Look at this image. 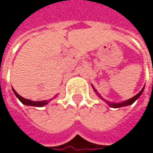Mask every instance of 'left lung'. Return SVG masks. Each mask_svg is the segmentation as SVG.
Returning a JSON list of instances; mask_svg holds the SVG:
<instances>
[{
  "label": "left lung",
  "instance_id": "obj_1",
  "mask_svg": "<svg viewBox=\"0 0 153 153\" xmlns=\"http://www.w3.org/2000/svg\"><path fill=\"white\" fill-rule=\"evenodd\" d=\"M95 91H96V89H95ZM143 89L138 93L137 95H136L135 97H133L132 98H130V99H128V100H127V101H125V102H122V103H120V104H113V103H109V102H107V104L110 105V106L113 107V108H120V107H122V106H126V105H132L137 99L138 97L141 96V94L143 93ZM99 97H101L100 96H99Z\"/></svg>",
  "mask_w": 153,
  "mask_h": 153
}]
</instances>
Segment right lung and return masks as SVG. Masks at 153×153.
<instances>
[{"label": "right lung", "mask_w": 153, "mask_h": 153, "mask_svg": "<svg viewBox=\"0 0 153 153\" xmlns=\"http://www.w3.org/2000/svg\"><path fill=\"white\" fill-rule=\"evenodd\" d=\"M13 92L15 93V95L16 96V97L20 100V102H21L22 104L25 105L42 107V106H44L45 105H47V104L48 103V101H47V100H45V101H38V102H36V101H32V100H29V99H25V98L22 97L21 96H19V95L16 92L14 88H13Z\"/></svg>", "instance_id": "1"}]
</instances>
